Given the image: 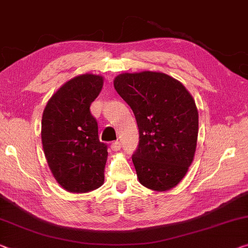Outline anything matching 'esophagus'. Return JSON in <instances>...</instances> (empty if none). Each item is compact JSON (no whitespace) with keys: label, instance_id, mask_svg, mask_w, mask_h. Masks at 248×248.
<instances>
[{"label":"esophagus","instance_id":"esophagus-1","mask_svg":"<svg viewBox=\"0 0 248 248\" xmlns=\"http://www.w3.org/2000/svg\"><path fill=\"white\" fill-rule=\"evenodd\" d=\"M111 148H112V151H114V152H119L121 150V143L119 142V140H115V142L112 143Z\"/></svg>","mask_w":248,"mask_h":248}]
</instances>
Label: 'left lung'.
Segmentation results:
<instances>
[{
  "label": "left lung",
  "instance_id": "left-lung-1",
  "mask_svg": "<svg viewBox=\"0 0 248 248\" xmlns=\"http://www.w3.org/2000/svg\"><path fill=\"white\" fill-rule=\"evenodd\" d=\"M114 87L134 113L140 132L132 156L140 184L155 192L176 186L196 151L199 112L186 87L162 72L123 73Z\"/></svg>",
  "mask_w": 248,
  "mask_h": 248
}]
</instances>
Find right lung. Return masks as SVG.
Returning <instances> with one entry per match:
<instances>
[{
    "label": "right lung",
    "mask_w": 248,
    "mask_h": 248,
    "mask_svg": "<svg viewBox=\"0 0 248 248\" xmlns=\"http://www.w3.org/2000/svg\"><path fill=\"white\" fill-rule=\"evenodd\" d=\"M102 75L82 74L56 91L42 116V145L56 182L70 193H89L104 183L108 146L98 140L90 106L101 93Z\"/></svg>",
    "instance_id": "add662e5"
}]
</instances>
